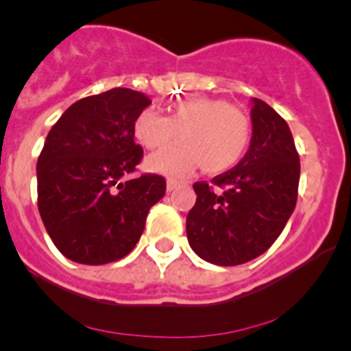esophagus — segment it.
<instances>
[{
    "mask_svg": "<svg viewBox=\"0 0 351 351\" xmlns=\"http://www.w3.org/2000/svg\"><path fill=\"white\" fill-rule=\"evenodd\" d=\"M179 184H181V182H179L178 179H172V178H169V179H167V190H169V191L176 190V188H178Z\"/></svg>",
    "mask_w": 351,
    "mask_h": 351,
    "instance_id": "esophagus-1",
    "label": "esophagus"
}]
</instances>
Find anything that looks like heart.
Segmentation results:
<instances>
[{
  "label": "heart",
  "instance_id": "heart-1",
  "mask_svg": "<svg viewBox=\"0 0 351 351\" xmlns=\"http://www.w3.org/2000/svg\"><path fill=\"white\" fill-rule=\"evenodd\" d=\"M133 135L145 149H161L181 142L145 160L153 172L186 176L202 163L207 173L234 169L246 154L251 125L246 114L228 101L207 96L176 100L169 116L144 108L133 123Z\"/></svg>",
  "mask_w": 351,
  "mask_h": 351
}]
</instances>
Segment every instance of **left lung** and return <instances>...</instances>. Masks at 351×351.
Returning a JSON list of instances; mask_svg holds the SVG:
<instances>
[{
    "label": "left lung",
    "instance_id": "8db88e82",
    "mask_svg": "<svg viewBox=\"0 0 351 351\" xmlns=\"http://www.w3.org/2000/svg\"><path fill=\"white\" fill-rule=\"evenodd\" d=\"M247 153L210 182H195L197 202L186 218L191 250L216 265H241L274 244L297 204L300 161L287 121L251 100Z\"/></svg>",
    "mask_w": 351,
    "mask_h": 351
}]
</instances>
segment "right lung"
Here are the masks:
<instances>
[{
  "instance_id": "add662e5",
  "label": "right lung",
  "mask_w": 351,
  "mask_h": 351,
  "mask_svg": "<svg viewBox=\"0 0 351 351\" xmlns=\"http://www.w3.org/2000/svg\"><path fill=\"white\" fill-rule=\"evenodd\" d=\"M151 104L128 88L75 101L49 132L36 163L38 210L66 258L104 265L138 243L167 182L156 173L123 181L142 160L135 117Z\"/></svg>"
}]
</instances>
